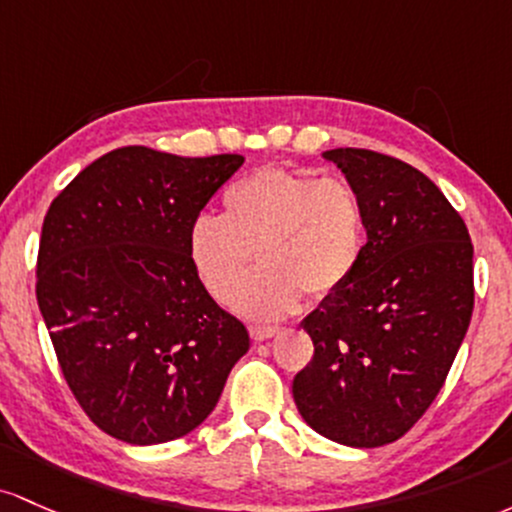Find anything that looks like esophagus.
I'll return each instance as SVG.
<instances>
[{
    "label": "esophagus",
    "mask_w": 512,
    "mask_h": 512,
    "mask_svg": "<svg viewBox=\"0 0 512 512\" xmlns=\"http://www.w3.org/2000/svg\"><path fill=\"white\" fill-rule=\"evenodd\" d=\"M278 333H280L278 326H251V338H254L256 343L268 341V338L278 336Z\"/></svg>",
    "instance_id": "esophagus-1"
}]
</instances>
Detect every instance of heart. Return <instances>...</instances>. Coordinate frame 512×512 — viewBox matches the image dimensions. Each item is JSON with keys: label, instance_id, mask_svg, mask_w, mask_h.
<instances>
[{"label": "heart", "instance_id": "heart-1", "mask_svg": "<svg viewBox=\"0 0 512 512\" xmlns=\"http://www.w3.org/2000/svg\"><path fill=\"white\" fill-rule=\"evenodd\" d=\"M222 208V217H195L188 258L217 302L237 297V307L254 319L287 317L300 307L302 292L317 300L333 295L363 261L365 205L341 176L268 166L234 181ZM254 253L264 268L242 288Z\"/></svg>", "mask_w": 512, "mask_h": 512}]
</instances>
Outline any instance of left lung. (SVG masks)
Returning a JSON list of instances; mask_svg holds the SVG:
<instances>
[{"label": "left lung", "mask_w": 512, "mask_h": 512, "mask_svg": "<svg viewBox=\"0 0 512 512\" xmlns=\"http://www.w3.org/2000/svg\"><path fill=\"white\" fill-rule=\"evenodd\" d=\"M324 159L358 188L367 244L353 278L302 321L314 355L292 396L324 438L380 447L409 433L455 363L474 309V246L411 164L353 147Z\"/></svg>", "instance_id": "obj_1"}]
</instances>
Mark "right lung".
<instances>
[{"instance_id": "obj_1", "label": "right lung", "mask_w": 512, "mask_h": 512, "mask_svg": "<svg viewBox=\"0 0 512 512\" xmlns=\"http://www.w3.org/2000/svg\"><path fill=\"white\" fill-rule=\"evenodd\" d=\"M244 164L120 147L43 220L36 297L74 399L130 445L183 438L215 409L249 331L208 295L188 229Z\"/></svg>"}]
</instances>
